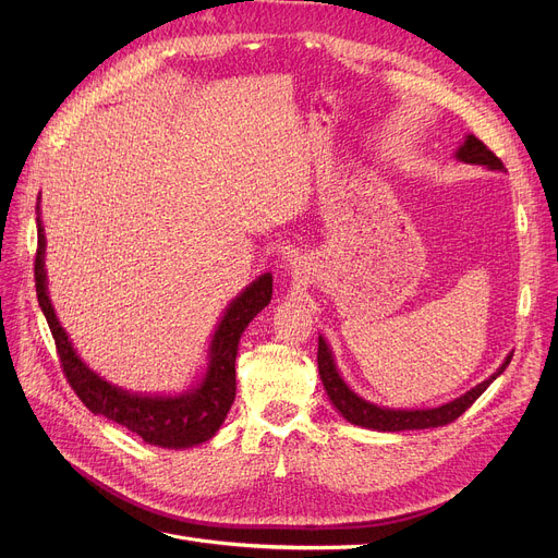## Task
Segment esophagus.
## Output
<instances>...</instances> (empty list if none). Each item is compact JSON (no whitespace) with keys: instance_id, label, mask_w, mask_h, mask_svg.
<instances>
[{"instance_id":"34e87169","label":"esophagus","mask_w":558,"mask_h":558,"mask_svg":"<svg viewBox=\"0 0 558 558\" xmlns=\"http://www.w3.org/2000/svg\"><path fill=\"white\" fill-rule=\"evenodd\" d=\"M294 271H296V269H294Z\"/></svg>"}]
</instances>
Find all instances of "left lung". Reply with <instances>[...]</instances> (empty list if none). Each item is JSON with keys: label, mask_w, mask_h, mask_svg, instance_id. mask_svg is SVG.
Returning <instances> with one entry per match:
<instances>
[{"label": "left lung", "mask_w": 558, "mask_h": 558, "mask_svg": "<svg viewBox=\"0 0 558 558\" xmlns=\"http://www.w3.org/2000/svg\"><path fill=\"white\" fill-rule=\"evenodd\" d=\"M454 158L465 165H482L490 171H505L502 160L497 158L488 149V146L482 140H477L475 135H465V140L459 144ZM511 357H513V353H509L505 357L502 366L497 368L488 379H484V383H480L471 391H465L463 396H459L446 404L427 407V409H391V407H379V404L364 400L362 396H357L345 385V379L341 377V373L335 364L330 345L326 343L324 337L318 335V375H320V383H324V389H326L332 407L348 423L366 427V429H375V432L429 429V427H441V425L457 421L465 412V409L471 407L490 387L493 379H497L505 373Z\"/></svg>", "instance_id": "obj_1"}]
</instances>
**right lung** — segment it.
I'll return each instance as SVG.
<instances>
[{"instance_id":"add662e5","label":"right lung","mask_w":558,"mask_h":558,"mask_svg":"<svg viewBox=\"0 0 558 558\" xmlns=\"http://www.w3.org/2000/svg\"><path fill=\"white\" fill-rule=\"evenodd\" d=\"M36 294L53 335L63 373L68 375V383L76 391L81 402L93 414L106 416L108 421L131 429L149 446L181 450L210 441L226 421L230 404L234 400V389H238V385H234V360H238L240 337L248 328L251 320L271 303L274 276L262 274L226 307L208 345V368H205L196 387L179 396L133 393L110 385L108 379H104L99 373L87 366L78 357L65 328L61 326V320H58L47 289V242L40 219V198L36 205Z\"/></svg>"}]
</instances>
